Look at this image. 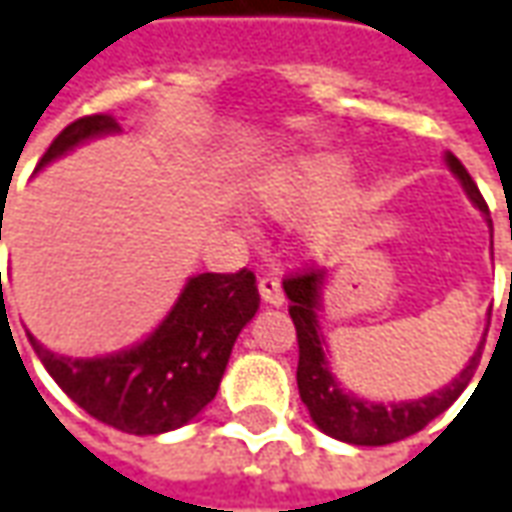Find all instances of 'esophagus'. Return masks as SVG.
<instances>
[{"label": "esophagus", "instance_id": "1", "mask_svg": "<svg viewBox=\"0 0 512 512\" xmlns=\"http://www.w3.org/2000/svg\"><path fill=\"white\" fill-rule=\"evenodd\" d=\"M260 297L263 302H269V305H283L285 302V291H283V283H280V277H274V274H266V277H260Z\"/></svg>", "mask_w": 512, "mask_h": 512}]
</instances>
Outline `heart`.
I'll return each mask as SVG.
<instances>
[{"mask_svg":"<svg viewBox=\"0 0 512 512\" xmlns=\"http://www.w3.org/2000/svg\"><path fill=\"white\" fill-rule=\"evenodd\" d=\"M344 182L342 162L336 159H308L269 173L257 184L260 207L277 218H294L325 204Z\"/></svg>","mask_w":512,"mask_h":512,"instance_id":"obj_1","label":"heart"}]
</instances>
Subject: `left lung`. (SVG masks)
Returning <instances> with one entry per match:
<instances>
[{
  "label": "left lung",
  "instance_id": "left-lung-1",
  "mask_svg": "<svg viewBox=\"0 0 512 512\" xmlns=\"http://www.w3.org/2000/svg\"><path fill=\"white\" fill-rule=\"evenodd\" d=\"M448 168L454 170V176L460 179L465 193L471 196L479 210L485 212L490 221L488 204L479 193V187L471 179V173L465 170L460 159L454 154L446 156ZM325 280V271L316 266L297 271L291 277H285L283 288L288 297V314L294 319L297 328V344H300V364H297V387H300L302 403L308 406V412L314 417L319 429L353 446H387L398 443L403 437L415 434L423 426H429L437 415H443L451 403L460 398L468 381L474 378L482 347H476V353L468 361V367L462 370L460 378H454L448 387L431 392L429 398L420 401H403V403H367L361 398H353L339 389L328 370V353H325V339L319 330V285Z\"/></svg>",
  "mask_w": 512,
  "mask_h": 512
}]
</instances>
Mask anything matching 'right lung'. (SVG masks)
<instances>
[{
    "mask_svg": "<svg viewBox=\"0 0 512 512\" xmlns=\"http://www.w3.org/2000/svg\"><path fill=\"white\" fill-rule=\"evenodd\" d=\"M117 128L111 114H86L52 139L38 168L78 142ZM257 308L260 294L252 271H207L184 285L165 322L131 350L103 358H69L47 350L30 333L27 339L55 384L86 415L125 434H162L190 423L215 398L232 344Z\"/></svg>",
    "mask_w": 512,
    "mask_h": 512,
    "instance_id": "1",
    "label": "right lung"
}]
</instances>
